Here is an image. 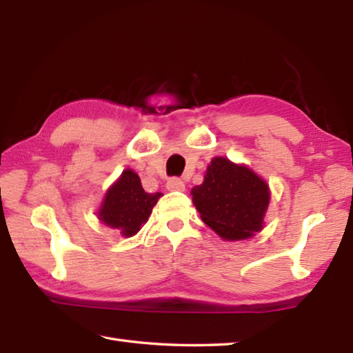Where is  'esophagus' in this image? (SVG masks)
I'll return each mask as SVG.
<instances>
[{
    "label": "esophagus",
    "mask_w": 353,
    "mask_h": 353,
    "mask_svg": "<svg viewBox=\"0 0 353 353\" xmlns=\"http://www.w3.org/2000/svg\"><path fill=\"white\" fill-rule=\"evenodd\" d=\"M167 190L168 191H183L185 190V182L181 181V179H177V177L168 179Z\"/></svg>",
    "instance_id": "obj_1"
}]
</instances>
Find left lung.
<instances>
[{"mask_svg": "<svg viewBox=\"0 0 353 353\" xmlns=\"http://www.w3.org/2000/svg\"><path fill=\"white\" fill-rule=\"evenodd\" d=\"M191 194L201 220L223 239L239 241L262 229L270 190L245 165L214 157L203 183L194 186Z\"/></svg>", "mask_w": 353, "mask_h": 353, "instance_id": "obj_1", "label": "left lung"}]
</instances>
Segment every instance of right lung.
Wrapping results in <instances>:
<instances>
[{
  "instance_id": "obj_1",
  "label": "right lung",
  "mask_w": 353,
  "mask_h": 353,
  "mask_svg": "<svg viewBox=\"0 0 353 353\" xmlns=\"http://www.w3.org/2000/svg\"><path fill=\"white\" fill-rule=\"evenodd\" d=\"M161 196V192H145L139 176L127 168L108 190L99 209V219L123 236H133L141 230L142 224L147 223Z\"/></svg>"
}]
</instances>
